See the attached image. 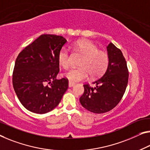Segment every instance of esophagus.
<instances>
[{"mask_svg":"<svg viewBox=\"0 0 150 150\" xmlns=\"http://www.w3.org/2000/svg\"><path fill=\"white\" fill-rule=\"evenodd\" d=\"M74 85L75 84L72 82H68V87H69V88H72V87H73L74 86Z\"/></svg>","mask_w":150,"mask_h":150,"instance_id":"esophagus-1","label":"esophagus"}]
</instances>
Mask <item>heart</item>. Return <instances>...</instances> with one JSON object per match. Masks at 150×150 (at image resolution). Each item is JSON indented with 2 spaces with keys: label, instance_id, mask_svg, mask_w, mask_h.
<instances>
[{
  "label": "heart",
  "instance_id": "obj_1",
  "mask_svg": "<svg viewBox=\"0 0 150 150\" xmlns=\"http://www.w3.org/2000/svg\"><path fill=\"white\" fill-rule=\"evenodd\" d=\"M75 49L83 55L80 68H72L63 74V76L69 81L75 83L92 77L100 76L105 72L109 66V57L107 52L98 50L94 43L89 41H79L74 45ZM58 63L62 68L66 69L70 63V57L68 50L62 47L57 56Z\"/></svg>",
  "mask_w": 150,
  "mask_h": 150
}]
</instances>
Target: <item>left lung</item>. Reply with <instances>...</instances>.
Listing matches in <instances>:
<instances>
[{
	"instance_id": "8db88e82",
	"label": "left lung",
	"mask_w": 150,
	"mask_h": 150,
	"mask_svg": "<svg viewBox=\"0 0 150 150\" xmlns=\"http://www.w3.org/2000/svg\"><path fill=\"white\" fill-rule=\"evenodd\" d=\"M107 50L109 57L107 70L93 82L94 87L84 85V94L80 98L82 107L94 113H104L116 107L127 86L129 73L121 51L112 43Z\"/></svg>"
}]
</instances>
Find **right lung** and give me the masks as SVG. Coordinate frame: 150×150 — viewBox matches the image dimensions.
Segmentation results:
<instances>
[{
  "label": "right lung",
  "mask_w": 150,
  "mask_h": 150,
  "mask_svg": "<svg viewBox=\"0 0 150 150\" xmlns=\"http://www.w3.org/2000/svg\"><path fill=\"white\" fill-rule=\"evenodd\" d=\"M66 42L62 36L43 34L27 45L16 59L13 88L20 102L29 111L38 114L51 111L67 91L68 80L56 79L57 56Z\"/></svg>",
  "instance_id": "1"
}]
</instances>
